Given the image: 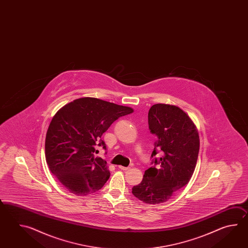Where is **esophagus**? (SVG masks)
Segmentation results:
<instances>
[{"label": "esophagus", "mask_w": 248, "mask_h": 248, "mask_svg": "<svg viewBox=\"0 0 248 248\" xmlns=\"http://www.w3.org/2000/svg\"><path fill=\"white\" fill-rule=\"evenodd\" d=\"M119 169H122V170H124V171H126V170H128V169H130V168H128V167H123V166H119Z\"/></svg>", "instance_id": "esophagus-1"}]
</instances>
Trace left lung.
Returning <instances> with one entry per match:
<instances>
[{
    "label": "left lung",
    "instance_id": "left-lung-1",
    "mask_svg": "<svg viewBox=\"0 0 248 248\" xmlns=\"http://www.w3.org/2000/svg\"><path fill=\"white\" fill-rule=\"evenodd\" d=\"M149 128L158 139L152 157L155 166L148 169L141 184L134 186L133 195L146 204L169 201L175 191L190 182L200 151L197 126L178 106L156 104L148 112Z\"/></svg>",
    "mask_w": 248,
    "mask_h": 248
}]
</instances>
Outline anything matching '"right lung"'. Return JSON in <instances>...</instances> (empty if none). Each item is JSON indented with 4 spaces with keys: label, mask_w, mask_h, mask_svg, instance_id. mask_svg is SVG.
<instances>
[{
    "label": "right lung",
    "mask_w": 248,
    "mask_h": 248,
    "mask_svg": "<svg viewBox=\"0 0 248 248\" xmlns=\"http://www.w3.org/2000/svg\"><path fill=\"white\" fill-rule=\"evenodd\" d=\"M128 106L95 97L70 102L54 115L47 128L45 157L49 170L70 192L87 196L100 190L110 177L106 160L95 157L101 137L120 117L132 113Z\"/></svg>",
    "instance_id": "right-lung-1"
}]
</instances>
